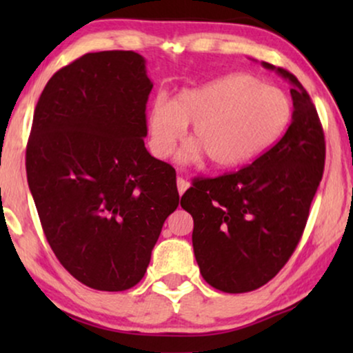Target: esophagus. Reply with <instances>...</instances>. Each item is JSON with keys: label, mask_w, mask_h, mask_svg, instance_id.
Here are the masks:
<instances>
[{"label": "esophagus", "mask_w": 353, "mask_h": 353, "mask_svg": "<svg viewBox=\"0 0 353 353\" xmlns=\"http://www.w3.org/2000/svg\"><path fill=\"white\" fill-rule=\"evenodd\" d=\"M176 186H178V192L183 194V192H185L188 188H190V183H188L183 176H178L176 178Z\"/></svg>", "instance_id": "esophagus-1"}]
</instances>
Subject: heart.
<instances>
[{
    "label": "heart",
    "instance_id": "1",
    "mask_svg": "<svg viewBox=\"0 0 353 353\" xmlns=\"http://www.w3.org/2000/svg\"><path fill=\"white\" fill-rule=\"evenodd\" d=\"M292 117L289 96L249 74H231L199 88L183 90L173 99L157 94L148 114L149 146L168 157L191 123L178 162L190 165L204 157L216 168H233L257 157L284 133Z\"/></svg>",
    "mask_w": 353,
    "mask_h": 353
}]
</instances>
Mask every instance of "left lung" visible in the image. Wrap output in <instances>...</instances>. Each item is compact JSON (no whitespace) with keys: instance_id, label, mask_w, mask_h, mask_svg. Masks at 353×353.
Segmentation results:
<instances>
[{"instance_id":"obj_1","label":"left lung","mask_w":353,"mask_h":353,"mask_svg":"<svg viewBox=\"0 0 353 353\" xmlns=\"http://www.w3.org/2000/svg\"><path fill=\"white\" fill-rule=\"evenodd\" d=\"M291 83L292 122L250 165L197 180L181 197L194 220L192 248L212 288L254 291L296 250L325 170V134L310 96L291 72L262 62Z\"/></svg>"}]
</instances>
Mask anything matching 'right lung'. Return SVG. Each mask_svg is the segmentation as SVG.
Masks as SVG:
<instances>
[{
  "label": "right lung",
  "mask_w": 353,
  "mask_h": 353,
  "mask_svg": "<svg viewBox=\"0 0 353 353\" xmlns=\"http://www.w3.org/2000/svg\"><path fill=\"white\" fill-rule=\"evenodd\" d=\"M151 90L138 52H88L51 77L33 114L26 165L43 231L98 291L141 281L180 202L175 168L144 146Z\"/></svg>",
  "instance_id": "1"
}]
</instances>
